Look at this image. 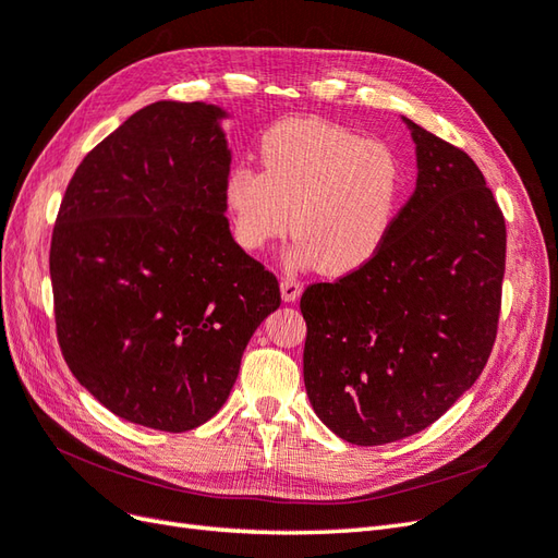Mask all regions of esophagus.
Instances as JSON below:
<instances>
[{
	"label": "esophagus",
	"instance_id": "34e87169",
	"mask_svg": "<svg viewBox=\"0 0 558 558\" xmlns=\"http://www.w3.org/2000/svg\"><path fill=\"white\" fill-rule=\"evenodd\" d=\"M280 294L284 303H294L301 296V282L294 278H282L280 280Z\"/></svg>",
	"mask_w": 558,
	"mask_h": 558
}]
</instances>
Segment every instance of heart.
Masks as SVG:
<instances>
[{
    "instance_id": "obj_1",
    "label": "heart",
    "mask_w": 558,
    "mask_h": 558,
    "mask_svg": "<svg viewBox=\"0 0 558 558\" xmlns=\"http://www.w3.org/2000/svg\"><path fill=\"white\" fill-rule=\"evenodd\" d=\"M262 171L227 173L233 239L250 253L296 239L290 262L343 276L368 264L397 225L403 167L387 143L325 120H287L259 143Z\"/></svg>"
}]
</instances>
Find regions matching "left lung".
Returning a JSON list of instances; mask_svg holds the SVG:
<instances>
[{
	"label": "left lung",
	"instance_id": "left-lung-1",
	"mask_svg": "<svg viewBox=\"0 0 558 558\" xmlns=\"http://www.w3.org/2000/svg\"><path fill=\"white\" fill-rule=\"evenodd\" d=\"M417 185L368 264L301 296L303 383L315 415L352 445L420 434L492 354L506 220L475 161L403 118Z\"/></svg>",
	"mask_w": 558,
	"mask_h": 558
}]
</instances>
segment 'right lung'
I'll list each match as a JSON object with an SVG mask.
<instances>
[{
	"label": "right lung",
	"instance_id": "add662e5",
	"mask_svg": "<svg viewBox=\"0 0 558 558\" xmlns=\"http://www.w3.org/2000/svg\"><path fill=\"white\" fill-rule=\"evenodd\" d=\"M225 109L155 101L89 150L50 243L62 354L113 415L183 434L229 399L241 356L278 311L274 274L225 218Z\"/></svg>",
	"mask_w": 558,
	"mask_h": 558
}]
</instances>
